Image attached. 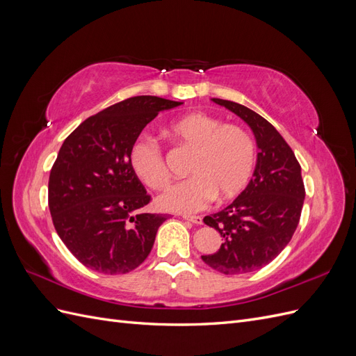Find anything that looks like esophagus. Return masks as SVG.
<instances>
[{
    "label": "esophagus",
    "instance_id": "obj_1",
    "mask_svg": "<svg viewBox=\"0 0 356 356\" xmlns=\"http://www.w3.org/2000/svg\"><path fill=\"white\" fill-rule=\"evenodd\" d=\"M182 218L187 220V221H191L195 224H203V218L200 217V215H182Z\"/></svg>",
    "mask_w": 356,
    "mask_h": 356
}]
</instances>
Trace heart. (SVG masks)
<instances>
[{"label":"heart","instance_id":"b5f03b06","mask_svg":"<svg viewBox=\"0 0 356 356\" xmlns=\"http://www.w3.org/2000/svg\"><path fill=\"white\" fill-rule=\"evenodd\" d=\"M172 136L196 149L188 179L169 187L157 199L160 209L191 213L202 211L217 197L230 199L245 188L255 161L252 139L243 129L224 124L208 114H188L169 126ZM129 163L135 175L149 188H163L169 182L163 153L156 139L139 136L129 149Z\"/></svg>","mask_w":356,"mask_h":356}]
</instances>
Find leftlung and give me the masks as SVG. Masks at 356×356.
Segmentation results:
<instances>
[{"label":"left lung","mask_w":356,"mask_h":356,"mask_svg":"<svg viewBox=\"0 0 356 356\" xmlns=\"http://www.w3.org/2000/svg\"><path fill=\"white\" fill-rule=\"evenodd\" d=\"M250 126L257 144L251 181L229 207L207 215L222 243L202 260L224 275L255 272L276 258L297 229L305 202L301 168L276 129L260 114L233 101L212 98Z\"/></svg>","instance_id":"8db88e82"}]
</instances>
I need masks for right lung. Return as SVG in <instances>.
Segmentation results:
<instances>
[{
  "instance_id": "obj_1",
  "label": "right lung",
  "mask_w": 356,
  "mask_h": 356,
  "mask_svg": "<svg viewBox=\"0 0 356 356\" xmlns=\"http://www.w3.org/2000/svg\"><path fill=\"white\" fill-rule=\"evenodd\" d=\"M179 105L134 96L89 117L63 141L50 170L49 208L62 242L92 270L127 273L152 252L166 215L139 211L149 196L129 149L159 113Z\"/></svg>"
}]
</instances>
